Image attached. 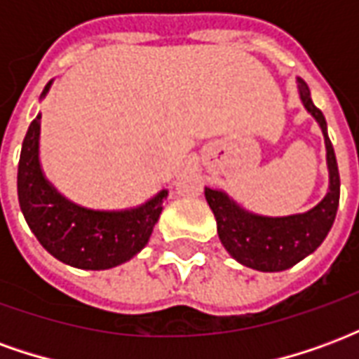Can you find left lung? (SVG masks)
<instances>
[{
    "mask_svg": "<svg viewBox=\"0 0 359 359\" xmlns=\"http://www.w3.org/2000/svg\"><path fill=\"white\" fill-rule=\"evenodd\" d=\"M304 107L313 115L325 136L329 192L313 210L288 217H264L242 210L225 192L205 188V200L217 219L219 241L231 256L257 271H285L316 252L331 231L340 200L339 165L327 134V121L317 109L306 82L298 79Z\"/></svg>",
    "mask_w": 359,
    "mask_h": 359,
    "instance_id": "8db88e82",
    "label": "left lung"
}]
</instances>
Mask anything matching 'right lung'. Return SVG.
<instances>
[{
  "instance_id": "right-lung-1",
  "label": "right lung",
  "mask_w": 359,
  "mask_h": 359,
  "mask_svg": "<svg viewBox=\"0 0 359 359\" xmlns=\"http://www.w3.org/2000/svg\"><path fill=\"white\" fill-rule=\"evenodd\" d=\"M50 86L48 82L40 97ZM40 118L42 115L28 126L17 175L20 211L30 231L51 256L79 269H111L128 262L148 244L167 190L125 211H94L69 202L48 182L40 167Z\"/></svg>"
}]
</instances>
